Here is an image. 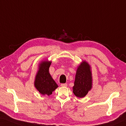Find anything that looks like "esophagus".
Instances as JSON below:
<instances>
[{
  "label": "esophagus",
  "instance_id": "obj_1",
  "mask_svg": "<svg viewBox=\"0 0 126 126\" xmlns=\"http://www.w3.org/2000/svg\"><path fill=\"white\" fill-rule=\"evenodd\" d=\"M61 86H62V87H66V86H68V84L66 83H61Z\"/></svg>",
  "mask_w": 126,
  "mask_h": 126
}]
</instances>
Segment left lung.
<instances>
[{
  "mask_svg": "<svg viewBox=\"0 0 126 126\" xmlns=\"http://www.w3.org/2000/svg\"><path fill=\"white\" fill-rule=\"evenodd\" d=\"M92 88V74L88 64L85 61L78 66L75 75L73 93L76 97H84Z\"/></svg>",
  "mask_w": 126,
  "mask_h": 126,
  "instance_id": "8db88e82",
  "label": "left lung"
}]
</instances>
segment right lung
<instances>
[{
	"label": "right lung",
	"instance_id": "obj_1",
	"mask_svg": "<svg viewBox=\"0 0 126 126\" xmlns=\"http://www.w3.org/2000/svg\"><path fill=\"white\" fill-rule=\"evenodd\" d=\"M51 62L43 61L39 66L35 80V87L41 94L49 95L58 87L48 72Z\"/></svg>",
	"mask_w": 126,
	"mask_h": 126
}]
</instances>
